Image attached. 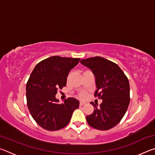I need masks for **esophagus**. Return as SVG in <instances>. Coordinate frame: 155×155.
Instances as JSON below:
<instances>
[{
  "instance_id": "34e87169",
  "label": "esophagus",
  "mask_w": 155,
  "mask_h": 155,
  "mask_svg": "<svg viewBox=\"0 0 155 155\" xmlns=\"http://www.w3.org/2000/svg\"><path fill=\"white\" fill-rule=\"evenodd\" d=\"M86 104L85 102L80 101V106H83V105H84V104Z\"/></svg>"
}]
</instances>
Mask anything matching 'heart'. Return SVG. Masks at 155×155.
<instances>
[{
	"label": "heart",
	"instance_id": "obj_1",
	"mask_svg": "<svg viewBox=\"0 0 155 155\" xmlns=\"http://www.w3.org/2000/svg\"><path fill=\"white\" fill-rule=\"evenodd\" d=\"M80 96L81 97V98H84V97H85V94H84V93H82V94H81V95H80Z\"/></svg>",
	"mask_w": 155,
	"mask_h": 155
}]
</instances>
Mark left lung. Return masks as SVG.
Segmentation results:
<instances>
[{
    "instance_id": "1",
    "label": "left lung",
    "mask_w": 155,
    "mask_h": 155,
    "mask_svg": "<svg viewBox=\"0 0 155 155\" xmlns=\"http://www.w3.org/2000/svg\"><path fill=\"white\" fill-rule=\"evenodd\" d=\"M80 62L91 70L97 88L95 96L103 100L99 108L98 104L91 102L94 111L86 117L87 122L96 129L109 130L118 124L127 112L130 103L128 78L118 65L103 57H91Z\"/></svg>"
}]
</instances>
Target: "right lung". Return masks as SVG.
<instances>
[{"instance_id":"obj_1","label":"right lung","mask_w":155,"mask_h":155,"mask_svg":"<svg viewBox=\"0 0 155 155\" xmlns=\"http://www.w3.org/2000/svg\"><path fill=\"white\" fill-rule=\"evenodd\" d=\"M79 58L53 56L36 65L27 83L28 110L35 121L48 130L64 128L71 119L73 111L79 107L74 98L65 99L59 104L55 95L66 85L70 70L79 62Z\"/></svg>"}]
</instances>
